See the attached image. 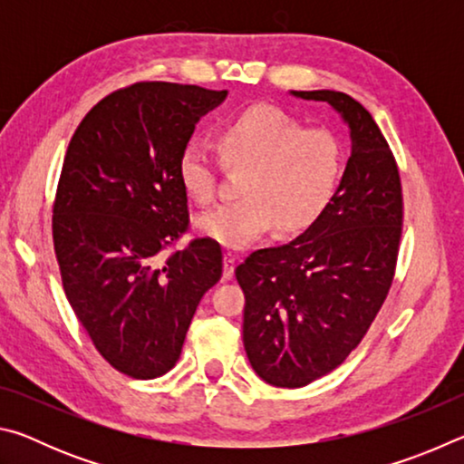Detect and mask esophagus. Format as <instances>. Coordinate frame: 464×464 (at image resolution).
<instances>
[{"mask_svg": "<svg viewBox=\"0 0 464 464\" xmlns=\"http://www.w3.org/2000/svg\"><path fill=\"white\" fill-rule=\"evenodd\" d=\"M235 264H237V256L231 254V251H225V254H223V278L225 280L233 278Z\"/></svg>", "mask_w": 464, "mask_h": 464, "instance_id": "esophagus-1", "label": "esophagus"}]
</instances>
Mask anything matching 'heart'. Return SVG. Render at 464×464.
Listing matches in <instances>:
<instances>
[{
	"mask_svg": "<svg viewBox=\"0 0 464 464\" xmlns=\"http://www.w3.org/2000/svg\"><path fill=\"white\" fill-rule=\"evenodd\" d=\"M218 153L227 168L246 169L241 198L196 217V229L227 247H246L274 225L280 233L307 229L332 200L342 169L340 145L329 132L303 129L270 106L247 108L227 121ZM218 169L221 161L207 143L188 140L178 176L194 202L215 200Z\"/></svg>",
	"mask_w": 464,
	"mask_h": 464,
	"instance_id": "b5f03b06",
	"label": "heart"
}]
</instances>
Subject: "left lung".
Listing matches in <instances>:
<instances>
[{
    "label": "left lung",
    "instance_id": "1",
    "mask_svg": "<svg viewBox=\"0 0 464 464\" xmlns=\"http://www.w3.org/2000/svg\"><path fill=\"white\" fill-rule=\"evenodd\" d=\"M290 93L327 102L352 140L340 186L315 223L285 246L254 251L235 270L251 368L274 387L296 389L340 366L382 307L403 196L395 157L360 102L334 90Z\"/></svg>",
    "mask_w": 464,
    "mask_h": 464
}]
</instances>
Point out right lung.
I'll use <instances>...</instances> for the list:
<instances>
[{"instance_id":"obj_1","label":"right lung","mask_w":464,"mask_h":464,"mask_svg":"<svg viewBox=\"0 0 464 464\" xmlns=\"http://www.w3.org/2000/svg\"><path fill=\"white\" fill-rule=\"evenodd\" d=\"M227 90L140 82L110 93L80 122L63 161L53 241L63 288L116 371L155 379L176 366L200 298L221 280L223 254L188 229L178 160Z\"/></svg>"}]
</instances>
